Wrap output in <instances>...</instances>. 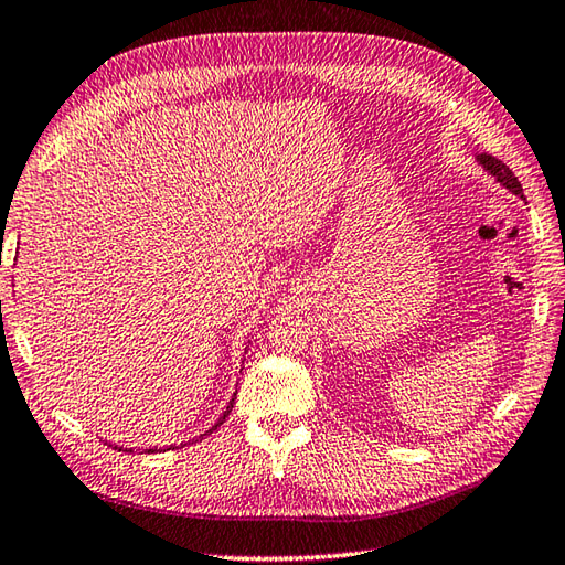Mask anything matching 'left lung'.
<instances>
[{
	"instance_id": "obj_1",
	"label": "left lung",
	"mask_w": 565,
	"mask_h": 565,
	"mask_svg": "<svg viewBox=\"0 0 565 565\" xmlns=\"http://www.w3.org/2000/svg\"><path fill=\"white\" fill-rule=\"evenodd\" d=\"M476 160H478V166H482V170H488L490 175L500 182L502 188H508L512 194H520V198L524 200V192H522L520 180L514 178V172L508 166H504L502 160H498L494 156H488V153H478Z\"/></svg>"
}]
</instances>
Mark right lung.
Masks as SVG:
<instances>
[{
	"instance_id": "right-lung-1",
	"label": "right lung",
	"mask_w": 565,
	"mask_h": 565,
	"mask_svg": "<svg viewBox=\"0 0 565 565\" xmlns=\"http://www.w3.org/2000/svg\"><path fill=\"white\" fill-rule=\"evenodd\" d=\"M234 399H236V393H234V397H232V399H228V405H226V409H224V414H222V417H218V419L214 422V427H212L210 431H204V434H200V436H198V439H202V436H210L212 431H216L218 427H222V424H224V422H226V417H228V412H232V407H234ZM192 444H194V439H192ZM182 446H185V444H182ZM119 448H121V446H119ZM170 448H178V446H170ZM170 448H168V451H170ZM146 451H148V454H156V451H166V448H158V446H156V448H146Z\"/></svg>"
}]
</instances>
